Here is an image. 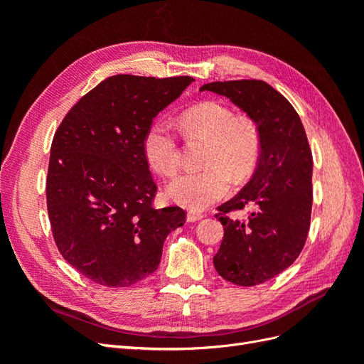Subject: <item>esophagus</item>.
I'll use <instances>...</instances> for the list:
<instances>
[{
    "instance_id": "34e87169",
    "label": "esophagus",
    "mask_w": 364,
    "mask_h": 364,
    "mask_svg": "<svg viewBox=\"0 0 364 364\" xmlns=\"http://www.w3.org/2000/svg\"><path fill=\"white\" fill-rule=\"evenodd\" d=\"M203 218V214H200V213H188L186 214V220H188V222H191V223H194V222H197V220H202Z\"/></svg>"
}]
</instances>
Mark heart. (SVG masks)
Wrapping results in <instances>:
<instances>
[{
    "mask_svg": "<svg viewBox=\"0 0 364 364\" xmlns=\"http://www.w3.org/2000/svg\"><path fill=\"white\" fill-rule=\"evenodd\" d=\"M179 121L188 138L209 139L203 161L208 168L178 176L167 186V194L173 202L200 211L228 194L230 176L240 182L255 171L261 156V129L252 117L235 114L232 107L220 102H203L185 109ZM142 149L156 173L170 178L179 171L181 144L165 119L149 126Z\"/></svg>",
    "mask_w": 364,
    "mask_h": 364,
    "instance_id": "b5f03b06",
    "label": "heart"
}]
</instances>
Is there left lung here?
Wrapping results in <instances>:
<instances>
[{"mask_svg":"<svg viewBox=\"0 0 364 364\" xmlns=\"http://www.w3.org/2000/svg\"><path fill=\"white\" fill-rule=\"evenodd\" d=\"M228 97L261 129V156L249 183L215 217L225 226L214 267L223 279L252 287L299 257L310 230L313 156L302 121L282 94L262 80L213 82L200 87ZM249 204L247 220L229 212Z\"/></svg>","mask_w":364,"mask_h":364,"instance_id":"obj_1","label":"left lung"}]
</instances>
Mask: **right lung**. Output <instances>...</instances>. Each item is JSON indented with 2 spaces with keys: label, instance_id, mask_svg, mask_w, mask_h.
<instances>
[{
  "label": "right lung",
  "instance_id": "right-lung-1",
  "mask_svg": "<svg viewBox=\"0 0 364 364\" xmlns=\"http://www.w3.org/2000/svg\"><path fill=\"white\" fill-rule=\"evenodd\" d=\"M194 79L117 74L65 115L51 142L47 209L60 255L105 287L155 272L179 206L153 208L156 183L142 149L149 126Z\"/></svg>",
  "mask_w": 364,
  "mask_h": 364
}]
</instances>
